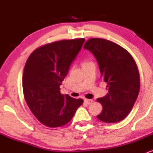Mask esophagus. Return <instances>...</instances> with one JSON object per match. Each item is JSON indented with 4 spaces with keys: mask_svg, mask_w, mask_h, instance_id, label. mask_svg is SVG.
I'll use <instances>...</instances> for the list:
<instances>
[{
    "mask_svg": "<svg viewBox=\"0 0 153 153\" xmlns=\"http://www.w3.org/2000/svg\"><path fill=\"white\" fill-rule=\"evenodd\" d=\"M93 100L92 99H85L84 100V102H85L86 104L89 105V104H91V103H93Z\"/></svg>",
    "mask_w": 153,
    "mask_h": 153,
    "instance_id": "34e87169",
    "label": "esophagus"
}]
</instances>
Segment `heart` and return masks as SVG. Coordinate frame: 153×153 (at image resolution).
Listing matches in <instances>:
<instances>
[{
    "label": "heart",
    "mask_w": 153,
    "mask_h": 153,
    "mask_svg": "<svg viewBox=\"0 0 153 153\" xmlns=\"http://www.w3.org/2000/svg\"><path fill=\"white\" fill-rule=\"evenodd\" d=\"M84 64H85V63H84Z\"/></svg>",
    "instance_id": "obj_1"
}]
</instances>
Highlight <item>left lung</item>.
I'll list each match as a JSON object with an SVG mask.
<instances>
[{
    "label": "left lung",
    "mask_w": 153,
    "mask_h": 153,
    "mask_svg": "<svg viewBox=\"0 0 153 153\" xmlns=\"http://www.w3.org/2000/svg\"><path fill=\"white\" fill-rule=\"evenodd\" d=\"M83 48L94 54L108 87V94L97 99L103 106L97 118L105 123L120 122L129 114L140 91L136 63L127 50L104 39H91Z\"/></svg>",
    "instance_id": "left-lung-1"
}]
</instances>
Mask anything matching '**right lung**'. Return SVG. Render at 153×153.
I'll list each match as a JSON object with an SVG mask.
<instances>
[{"instance_id": "1", "label": "right lung", "mask_w": 153, "mask_h": 153, "mask_svg": "<svg viewBox=\"0 0 153 153\" xmlns=\"http://www.w3.org/2000/svg\"><path fill=\"white\" fill-rule=\"evenodd\" d=\"M85 39L62 40L35 50L26 61L23 91L28 106L42 124L59 127L68 124L83 103L60 94L59 85L81 50Z\"/></svg>"}]
</instances>
